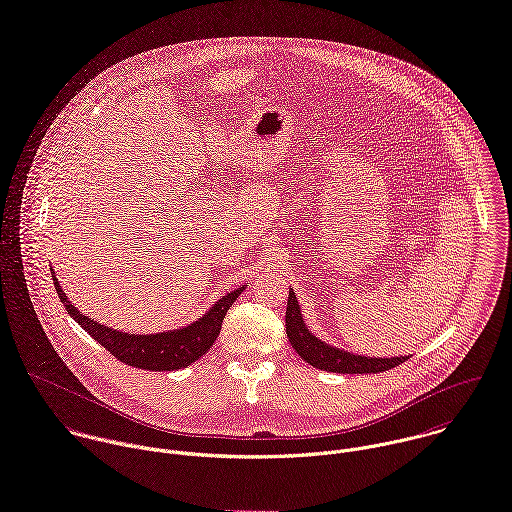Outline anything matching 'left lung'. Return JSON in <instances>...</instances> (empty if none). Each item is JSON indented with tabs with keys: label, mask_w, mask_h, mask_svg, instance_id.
<instances>
[{
	"label": "left lung",
	"mask_w": 512,
	"mask_h": 512,
	"mask_svg": "<svg viewBox=\"0 0 512 512\" xmlns=\"http://www.w3.org/2000/svg\"><path fill=\"white\" fill-rule=\"evenodd\" d=\"M285 329L293 350L313 368L335 372V374H378L392 370L404 364L410 356L400 358H366L344 352L339 348L327 346L321 339H317L303 323L301 309L293 291H289L287 311H285Z\"/></svg>",
	"instance_id": "left-lung-1"
}]
</instances>
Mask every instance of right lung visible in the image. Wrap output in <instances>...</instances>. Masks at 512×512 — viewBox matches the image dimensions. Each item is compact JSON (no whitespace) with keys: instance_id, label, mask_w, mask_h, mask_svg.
Here are the masks:
<instances>
[{"instance_id":"right-lung-1","label":"right lung","mask_w":512,"mask_h":512,"mask_svg":"<svg viewBox=\"0 0 512 512\" xmlns=\"http://www.w3.org/2000/svg\"><path fill=\"white\" fill-rule=\"evenodd\" d=\"M52 279L66 311L72 315L74 321L80 323L82 329H86L96 339L100 346H104L114 358H118L126 366H132L138 370H152V372L181 370L197 362L203 354H207V350L215 344V339L221 331L227 309L235 303V299L245 289V287H239L223 295L213 305V309H209V313H205L199 321L187 327L162 331V333H150V335H138V333L134 335V333L110 329L86 317L68 301V295L62 291L54 275V269H52Z\"/></svg>"}]
</instances>
